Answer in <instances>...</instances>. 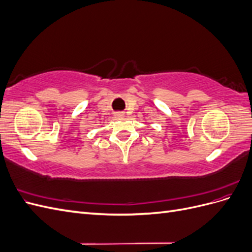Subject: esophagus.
Masks as SVG:
<instances>
[{"mask_svg": "<svg viewBox=\"0 0 252 252\" xmlns=\"http://www.w3.org/2000/svg\"><path fill=\"white\" fill-rule=\"evenodd\" d=\"M114 117H116V119H122V118L125 117V113L122 112V111L114 112Z\"/></svg>", "mask_w": 252, "mask_h": 252, "instance_id": "obj_1", "label": "esophagus"}]
</instances>
